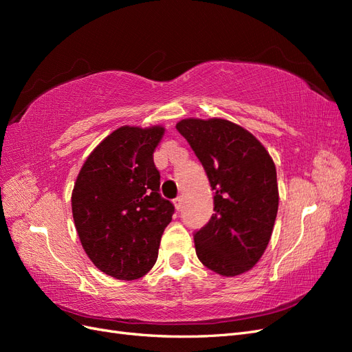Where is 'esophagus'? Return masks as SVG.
Here are the masks:
<instances>
[{
  "instance_id": "34e87169",
  "label": "esophagus",
  "mask_w": 352,
  "mask_h": 352,
  "mask_svg": "<svg viewBox=\"0 0 352 352\" xmlns=\"http://www.w3.org/2000/svg\"><path fill=\"white\" fill-rule=\"evenodd\" d=\"M173 202H175V207H176V210L179 211L180 208H182V206H184V199H182V197H177V198H175L173 199Z\"/></svg>"
}]
</instances>
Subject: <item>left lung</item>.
Here are the masks:
<instances>
[{
	"instance_id": "obj_1",
	"label": "left lung",
	"mask_w": 352,
	"mask_h": 352,
	"mask_svg": "<svg viewBox=\"0 0 352 352\" xmlns=\"http://www.w3.org/2000/svg\"><path fill=\"white\" fill-rule=\"evenodd\" d=\"M189 142L214 190V214L195 232L199 261L221 276L252 269L267 248L279 207L276 167L261 142L225 119H184Z\"/></svg>"
}]
</instances>
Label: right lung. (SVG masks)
Segmentation results:
<instances>
[{"label":"right lung","instance_id":"1","mask_svg":"<svg viewBox=\"0 0 352 352\" xmlns=\"http://www.w3.org/2000/svg\"><path fill=\"white\" fill-rule=\"evenodd\" d=\"M163 126H122L89 154L72 192L82 247L111 278L140 279L153 269L175 207L160 195L153 154Z\"/></svg>","mask_w":352,"mask_h":352}]
</instances>
